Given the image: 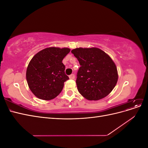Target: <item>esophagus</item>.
Wrapping results in <instances>:
<instances>
[{"label": "esophagus", "mask_w": 148, "mask_h": 148, "mask_svg": "<svg viewBox=\"0 0 148 148\" xmlns=\"http://www.w3.org/2000/svg\"><path fill=\"white\" fill-rule=\"evenodd\" d=\"M75 78V75H73V74H71V75H70L69 76V78H70V79H74Z\"/></svg>", "instance_id": "esophagus-1"}]
</instances>
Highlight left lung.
<instances>
[{
  "mask_svg": "<svg viewBox=\"0 0 148 148\" xmlns=\"http://www.w3.org/2000/svg\"><path fill=\"white\" fill-rule=\"evenodd\" d=\"M71 52L81 65L76 80L78 92L89 101L99 100L109 95L119 77L111 57L97 47H79Z\"/></svg>",
  "mask_w": 148,
  "mask_h": 148,
  "instance_id": "8db88e82",
  "label": "left lung"
}]
</instances>
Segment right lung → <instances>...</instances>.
<instances>
[{
    "label": "right lung",
    "mask_w": 148,
    "mask_h": 148,
    "mask_svg": "<svg viewBox=\"0 0 148 148\" xmlns=\"http://www.w3.org/2000/svg\"><path fill=\"white\" fill-rule=\"evenodd\" d=\"M70 51L67 47H50L38 52L30 60L26 78L29 88L40 99H54L61 92L64 82L69 79L65 73L62 60Z\"/></svg>",
    "instance_id": "right-lung-1"
}]
</instances>
